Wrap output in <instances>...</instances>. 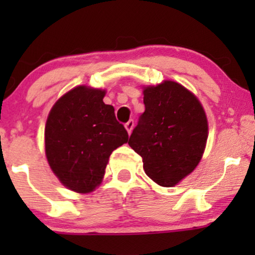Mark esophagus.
Masks as SVG:
<instances>
[{
  "mask_svg": "<svg viewBox=\"0 0 255 255\" xmlns=\"http://www.w3.org/2000/svg\"><path fill=\"white\" fill-rule=\"evenodd\" d=\"M125 127H126V129H127L128 134H130L131 130H133V127H134V121H133V120H129V121H128L127 124L125 125Z\"/></svg>",
  "mask_w": 255,
  "mask_h": 255,
  "instance_id": "obj_1",
  "label": "esophagus"
}]
</instances>
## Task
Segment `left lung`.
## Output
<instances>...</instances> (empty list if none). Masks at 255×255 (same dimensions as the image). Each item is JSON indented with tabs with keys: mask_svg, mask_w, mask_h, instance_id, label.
Returning a JSON list of instances; mask_svg holds the SVG:
<instances>
[{
	"mask_svg": "<svg viewBox=\"0 0 255 255\" xmlns=\"http://www.w3.org/2000/svg\"><path fill=\"white\" fill-rule=\"evenodd\" d=\"M145 111L128 144L159 186L172 187L197 168L206 146V114L194 95L175 81L144 89Z\"/></svg>",
	"mask_w": 255,
	"mask_h": 255,
	"instance_id": "obj_1",
	"label": "left lung"
}]
</instances>
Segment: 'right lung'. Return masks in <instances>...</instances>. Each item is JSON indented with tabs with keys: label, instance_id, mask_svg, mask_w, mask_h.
<instances>
[{
	"label": "right lung",
	"instance_id": "obj_1",
	"mask_svg": "<svg viewBox=\"0 0 255 255\" xmlns=\"http://www.w3.org/2000/svg\"><path fill=\"white\" fill-rule=\"evenodd\" d=\"M104 96V90L74 87L55 103L46 120L49 165L63 186L77 193L92 192L103 180L111 152L128 141Z\"/></svg>",
	"mask_w": 255,
	"mask_h": 255
}]
</instances>
